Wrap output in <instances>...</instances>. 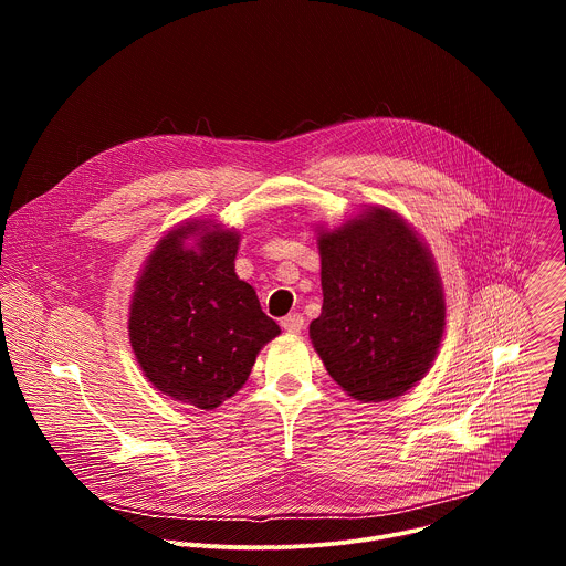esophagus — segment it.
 <instances>
[{
  "mask_svg": "<svg viewBox=\"0 0 566 566\" xmlns=\"http://www.w3.org/2000/svg\"><path fill=\"white\" fill-rule=\"evenodd\" d=\"M280 325L289 334H300L304 329V317H302V313H289L286 317H282Z\"/></svg>",
  "mask_w": 566,
  "mask_h": 566,
  "instance_id": "34e87169",
  "label": "esophagus"
}]
</instances>
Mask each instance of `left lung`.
Here are the masks:
<instances>
[{"instance_id": "left-lung-1", "label": "left lung", "mask_w": 566, "mask_h": 566, "mask_svg": "<svg viewBox=\"0 0 566 566\" xmlns=\"http://www.w3.org/2000/svg\"><path fill=\"white\" fill-rule=\"evenodd\" d=\"M317 234L325 300L308 327L317 356L356 400L406 394L432 367L446 329L432 253L387 208Z\"/></svg>"}]
</instances>
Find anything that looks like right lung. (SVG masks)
I'll list each match as a JSON object with an SVG mask.
<instances>
[{"instance_id": "1", "label": "right lung", "mask_w": 566, "mask_h": 566, "mask_svg": "<svg viewBox=\"0 0 566 566\" xmlns=\"http://www.w3.org/2000/svg\"><path fill=\"white\" fill-rule=\"evenodd\" d=\"M237 249L239 232L210 221L170 230L147 258L129 304V343L143 374L199 410L230 398L260 349L280 336L255 289L234 273Z\"/></svg>"}]
</instances>
